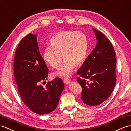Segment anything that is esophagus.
I'll return each instance as SVG.
<instances>
[{"instance_id":"34e87169","label":"esophagus","mask_w":131,"mask_h":131,"mask_svg":"<svg viewBox=\"0 0 131 131\" xmlns=\"http://www.w3.org/2000/svg\"><path fill=\"white\" fill-rule=\"evenodd\" d=\"M64 83V84H68L69 83V82H71V80H70L69 79H65L63 81Z\"/></svg>"}]
</instances>
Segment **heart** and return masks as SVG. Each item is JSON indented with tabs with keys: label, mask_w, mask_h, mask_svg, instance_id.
Instances as JSON below:
<instances>
[{
	"label": "heart",
	"mask_w": 131,
	"mask_h": 131,
	"mask_svg": "<svg viewBox=\"0 0 131 131\" xmlns=\"http://www.w3.org/2000/svg\"><path fill=\"white\" fill-rule=\"evenodd\" d=\"M50 46L44 49V61L53 68H58L63 57V64L56 74L64 78L71 76L75 66H79L87 58L89 42L87 36L82 31H62L54 34L49 39Z\"/></svg>",
	"instance_id": "heart-1"
}]
</instances>
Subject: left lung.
<instances>
[{"instance_id":"left-lung-1","label":"left lung","mask_w":131,"mask_h":131,"mask_svg":"<svg viewBox=\"0 0 131 131\" xmlns=\"http://www.w3.org/2000/svg\"><path fill=\"white\" fill-rule=\"evenodd\" d=\"M97 39L95 48L77 71L81 85V99L85 104L98 106L110 97L116 83V53L109 39L93 28Z\"/></svg>"}]
</instances>
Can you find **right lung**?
<instances>
[{
    "label": "right lung",
    "instance_id": "right-lung-1",
    "mask_svg": "<svg viewBox=\"0 0 131 131\" xmlns=\"http://www.w3.org/2000/svg\"><path fill=\"white\" fill-rule=\"evenodd\" d=\"M13 68L18 91L25 104L38 114L54 110L64 85L60 78L48 82L45 87L40 84L47 79L49 69L40 53L36 35L30 33L20 40Z\"/></svg>",
    "mask_w": 131,
    "mask_h": 131
}]
</instances>
